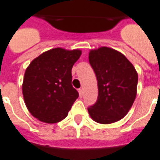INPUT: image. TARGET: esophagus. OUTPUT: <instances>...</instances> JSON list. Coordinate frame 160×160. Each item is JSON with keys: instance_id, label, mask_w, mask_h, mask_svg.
I'll use <instances>...</instances> for the list:
<instances>
[{"instance_id": "34e87169", "label": "esophagus", "mask_w": 160, "mask_h": 160, "mask_svg": "<svg viewBox=\"0 0 160 160\" xmlns=\"http://www.w3.org/2000/svg\"><path fill=\"white\" fill-rule=\"evenodd\" d=\"M79 91V95H80V97L81 98L83 96V90L82 89H80V90H78Z\"/></svg>"}]
</instances>
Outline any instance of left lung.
<instances>
[{"instance_id": "1", "label": "left lung", "mask_w": 160, "mask_h": 160, "mask_svg": "<svg viewBox=\"0 0 160 160\" xmlns=\"http://www.w3.org/2000/svg\"><path fill=\"white\" fill-rule=\"evenodd\" d=\"M89 61L98 81V99L88 108L90 116L100 124L119 121L135 100L138 73L123 54L106 46L90 51Z\"/></svg>"}]
</instances>
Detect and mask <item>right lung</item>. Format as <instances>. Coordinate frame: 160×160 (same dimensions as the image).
<instances>
[{
    "mask_svg": "<svg viewBox=\"0 0 160 160\" xmlns=\"http://www.w3.org/2000/svg\"><path fill=\"white\" fill-rule=\"evenodd\" d=\"M81 53L78 49H51L26 68L22 84L24 101L29 112L40 121L55 124L68 115L79 96L71 85V69Z\"/></svg>",
    "mask_w": 160,
    "mask_h": 160,
    "instance_id": "obj_1",
    "label": "right lung"
}]
</instances>
